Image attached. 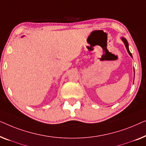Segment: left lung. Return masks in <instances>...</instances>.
<instances>
[{
    "mask_svg": "<svg viewBox=\"0 0 146 146\" xmlns=\"http://www.w3.org/2000/svg\"><path fill=\"white\" fill-rule=\"evenodd\" d=\"M122 41H123V42H124V44H125V46H126V50H127V51H128V53H129V54H130V56L132 57V53H130V50H129V48H128V41H127V40H126V38H122Z\"/></svg>",
    "mask_w": 146,
    "mask_h": 146,
    "instance_id": "obj_1",
    "label": "left lung"
}]
</instances>
